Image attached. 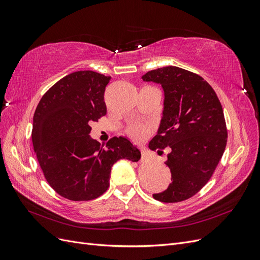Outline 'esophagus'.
<instances>
[{"label":"esophagus","instance_id":"obj_1","mask_svg":"<svg viewBox=\"0 0 260 260\" xmlns=\"http://www.w3.org/2000/svg\"><path fill=\"white\" fill-rule=\"evenodd\" d=\"M151 160H152L151 154H149L146 151H142V153H141V161H142V162H149Z\"/></svg>","mask_w":260,"mask_h":260}]
</instances>
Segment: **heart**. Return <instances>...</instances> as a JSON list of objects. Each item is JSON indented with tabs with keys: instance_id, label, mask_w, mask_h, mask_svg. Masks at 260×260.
<instances>
[{
	"instance_id": "obj_1",
	"label": "heart",
	"mask_w": 260,
	"mask_h": 260,
	"mask_svg": "<svg viewBox=\"0 0 260 260\" xmlns=\"http://www.w3.org/2000/svg\"><path fill=\"white\" fill-rule=\"evenodd\" d=\"M153 132V125L151 123L133 124L128 128V135L137 141H143L147 136Z\"/></svg>"
}]
</instances>
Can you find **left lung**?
Segmentation results:
<instances>
[{
	"label": "left lung",
	"instance_id": "obj_1",
	"mask_svg": "<svg viewBox=\"0 0 260 260\" xmlns=\"http://www.w3.org/2000/svg\"><path fill=\"white\" fill-rule=\"evenodd\" d=\"M144 81L160 83L165 91L164 113L152 151L170 147L166 165L171 183L153 198L178 203L199 193L214 175L226 145L223 109L216 92L204 78L176 66L151 70Z\"/></svg>",
	"mask_w": 260,
	"mask_h": 260
}]
</instances>
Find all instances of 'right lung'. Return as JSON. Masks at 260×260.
<instances>
[{
  "label": "right lung",
  "mask_w": 260,
  "mask_h": 260,
  "mask_svg": "<svg viewBox=\"0 0 260 260\" xmlns=\"http://www.w3.org/2000/svg\"><path fill=\"white\" fill-rule=\"evenodd\" d=\"M109 80L92 70L67 75L46 91L35 112L31 137L38 161L53 190L69 201L99 198L117 160L141 158L125 138L114 137L103 146L90 137V124L106 115Z\"/></svg>",
  "instance_id": "1"
}]
</instances>
